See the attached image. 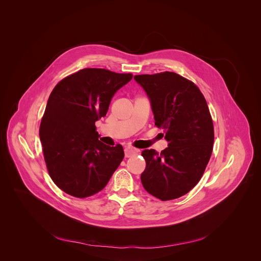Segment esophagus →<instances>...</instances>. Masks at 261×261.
<instances>
[{
  "label": "esophagus",
  "instance_id": "obj_1",
  "mask_svg": "<svg viewBox=\"0 0 261 261\" xmlns=\"http://www.w3.org/2000/svg\"><path fill=\"white\" fill-rule=\"evenodd\" d=\"M138 151H139L138 149H136V148H134V147H130V146H127V147H125V149H124V153H125V156H126V158H130V156L137 154Z\"/></svg>",
  "mask_w": 261,
  "mask_h": 261
}]
</instances>
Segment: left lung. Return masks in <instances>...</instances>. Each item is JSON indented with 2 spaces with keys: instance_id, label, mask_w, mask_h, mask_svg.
Wrapping results in <instances>:
<instances>
[{
  "instance_id": "left-lung-1",
  "label": "left lung",
  "mask_w": 261,
  "mask_h": 261,
  "mask_svg": "<svg viewBox=\"0 0 261 261\" xmlns=\"http://www.w3.org/2000/svg\"><path fill=\"white\" fill-rule=\"evenodd\" d=\"M147 92L154 125L163 128L168 148L145 149L142 184L162 201L182 197L201 180L214 144V126L199 87L181 75L165 71L134 77ZM164 136V135H163Z\"/></svg>"
}]
</instances>
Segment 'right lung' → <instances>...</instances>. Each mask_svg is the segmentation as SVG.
Segmentation results:
<instances>
[{
  "instance_id": "1",
  "label": "right lung",
  "mask_w": 261,
  "mask_h": 261,
  "mask_svg": "<svg viewBox=\"0 0 261 261\" xmlns=\"http://www.w3.org/2000/svg\"><path fill=\"white\" fill-rule=\"evenodd\" d=\"M133 78L105 68H84L53 88L39 136L46 167L55 185L86 198L101 191L124 156L121 145L98 140L95 121L106 116L114 93Z\"/></svg>"
}]
</instances>
